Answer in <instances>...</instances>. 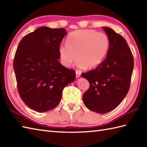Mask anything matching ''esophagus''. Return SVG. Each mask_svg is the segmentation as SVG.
I'll use <instances>...</instances> for the list:
<instances>
[{"instance_id": "1", "label": "esophagus", "mask_w": 147, "mask_h": 147, "mask_svg": "<svg viewBox=\"0 0 147 147\" xmlns=\"http://www.w3.org/2000/svg\"><path fill=\"white\" fill-rule=\"evenodd\" d=\"M81 76V73L79 71H76V78H80Z\"/></svg>"}]
</instances>
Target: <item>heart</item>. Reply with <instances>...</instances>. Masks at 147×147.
<instances>
[{
  "label": "heart",
  "instance_id": "heart-1",
  "mask_svg": "<svg viewBox=\"0 0 147 147\" xmlns=\"http://www.w3.org/2000/svg\"><path fill=\"white\" fill-rule=\"evenodd\" d=\"M109 47L107 34L93 30H79L69 35L67 43L59 46V53L65 67H69L77 57L78 67L93 69L104 61Z\"/></svg>",
  "mask_w": 147,
  "mask_h": 147
}]
</instances>
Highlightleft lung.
Returning <instances> with one entry per match:
<instances>
[{
    "label": "left lung",
    "instance_id": "obj_1",
    "mask_svg": "<svg viewBox=\"0 0 147 147\" xmlns=\"http://www.w3.org/2000/svg\"><path fill=\"white\" fill-rule=\"evenodd\" d=\"M103 29L110 40L107 57L95 69L82 74L90 83L83 95L84 104L100 114L113 110L125 97L134 67L133 56L126 40L110 28Z\"/></svg>",
    "mask_w": 147,
    "mask_h": 147
}]
</instances>
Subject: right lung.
<instances>
[{
    "instance_id": "1",
    "label": "right lung",
    "mask_w": 147,
    "mask_h": 147,
    "mask_svg": "<svg viewBox=\"0 0 147 147\" xmlns=\"http://www.w3.org/2000/svg\"><path fill=\"white\" fill-rule=\"evenodd\" d=\"M66 33L64 28L42 26L19 43L13 62L18 93L34 111L44 112L57 107L64 88L76 78L75 71L59 61V48Z\"/></svg>"
}]
</instances>
